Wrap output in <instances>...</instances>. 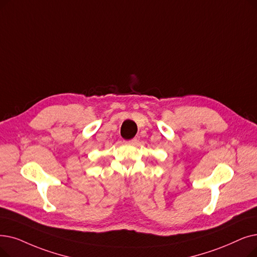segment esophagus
I'll list each match as a JSON object with an SVG mask.
<instances>
[{
    "label": "esophagus",
    "mask_w": 257,
    "mask_h": 257,
    "mask_svg": "<svg viewBox=\"0 0 257 257\" xmlns=\"http://www.w3.org/2000/svg\"><path fill=\"white\" fill-rule=\"evenodd\" d=\"M127 143H128V144H131V145H136V144L138 143V139H137V138H135V139H131V140L127 141Z\"/></svg>",
    "instance_id": "esophagus-1"
}]
</instances>
